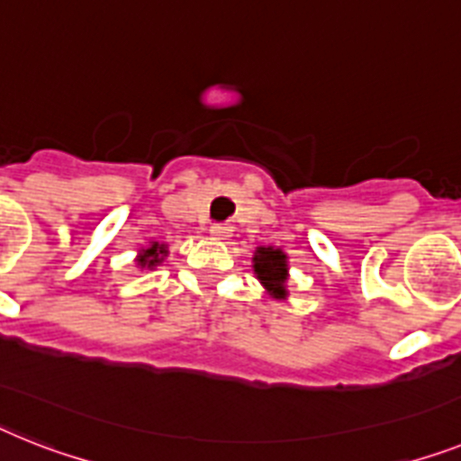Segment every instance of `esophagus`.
<instances>
[{"label":"esophagus","instance_id":"obj_1","mask_svg":"<svg viewBox=\"0 0 461 461\" xmlns=\"http://www.w3.org/2000/svg\"><path fill=\"white\" fill-rule=\"evenodd\" d=\"M209 233L219 240H228L230 238V226H228V223H214V226L209 228Z\"/></svg>","mask_w":461,"mask_h":461}]
</instances>
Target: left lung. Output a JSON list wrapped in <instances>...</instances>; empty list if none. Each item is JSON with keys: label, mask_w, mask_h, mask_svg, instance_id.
Segmentation results:
<instances>
[{"label": "left lung", "mask_w": 461, "mask_h": 461, "mask_svg": "<svg viewBox=\"0 0 461 461\" xmlns=\"http://www.w3.org/2000/svg\"><path fill=\"white\" fill-rule=\"evenodd\" d=\"M254 273L261 280L266 290L271 292L276 299H285L287 296V276H290V266H287V254L276 247H258L254 252Z\"/></svg>", "instance_id": "1"}]
</instances>
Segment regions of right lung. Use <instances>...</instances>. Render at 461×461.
<instances>
[{"mask_svg": "<svg viewBox=\"0 0 461 461\" xmlns=\"http://www.w3.org/2000/svg\"><path fill=\"white\" fill-rule=\"evenodd\" d=\"M167 257V245H159V242H150L148 247H143L139 252V266L140 268H155L158 264H162Z\"/></svg>", "mask_w": 461, "mask_h": 461, "instance_id": "1", "label": "right lung"}]
</instances>
